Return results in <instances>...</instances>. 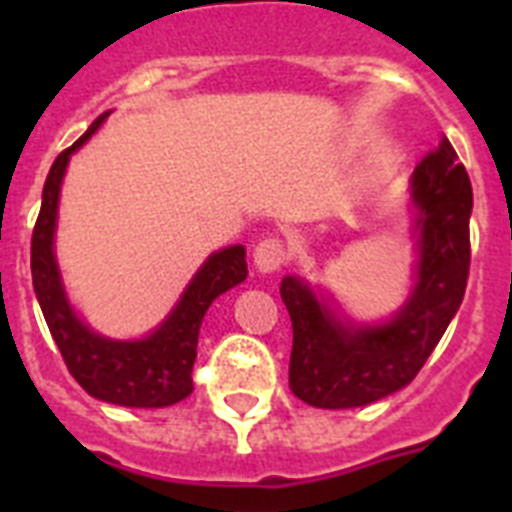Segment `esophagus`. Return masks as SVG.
I'll return each instance as SVG.
<instances>
[{
  "mask_svg": "<svg viewBox=\"0 0 512 512\" xmlns=\"http://www.w3.org/2000/svg\"><path fill=\"white\" fill-rule=\"evenodd\" d=\"M289 249L281 239H263L252 252V260H255V268L260 273H273L279 271L281 265L287 263Z\"/></svg>",
  "mask_w": 512,
  "mask_h": 512,
  "instance_id": "34e87169",
  "label": "esophagus"
}]
</instances>
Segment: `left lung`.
Wrapping results in <instances>:
<instances>
[{
	"instance_id": "1",
	"label": "left lung",
	"mask_w": 512,
	"mask_h": 512,
	"mask_svg": "<svg viewBox=\"0 0 512 512\" xmlns=\"http://www.w3.org/2000/svg\"><path fill=\"white\" fill-rule=\"evenodd\" d=\"M414 287L401 311L380 324L337 316L311 284L284 276L292 319L289 388L319 409H353L406 388L460 311L470 268L473 188L449 140L412 172Z\"/></svg>"
}]
</instances>
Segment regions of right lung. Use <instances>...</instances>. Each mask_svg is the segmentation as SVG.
I'll use <instances>...</instances> for the list:
<instances>
[{
	"label": "right lung",
	"instance_id": "1",
	"mask_svg": "<svg viewBox=\"0 0 512 512\" xmlns=\"http://www.w3.org/2000/svg\"><path fill=\"white\" fill-rule=\"evenodd\" d=\"M108 114L111 111L100 114L90 130L50 167V175L44 180L42 209L31 236V279L44 321L68 372L92 398L135 409H162L191 396L201 319L217 297L247 279V249L233 244L212 252L188 281L170 316L151 335L140 340H111L87 327L76 316L63 289L55 260V225L68 159L100 130Z\"/></svg>",
	"mask_w": 512,
	"mask_h": 512
}]
</instances>
